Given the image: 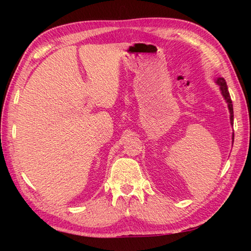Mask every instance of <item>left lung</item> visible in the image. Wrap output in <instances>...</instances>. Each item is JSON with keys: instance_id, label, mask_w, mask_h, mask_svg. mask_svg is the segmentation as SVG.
<instances>
[{"instance_id": "8db88e82", "label": "left lung", "mask_w": 251, "mask_h": 251, "mask_svg": "<svg viewBox=\"0 0 251 251\" xmlns=\"http://www.w3.org/2000/svg\"><path fill=\"white\" fill-rule=\"evenodd\" d=\"M216 83H217L219 86H220V91H222V94L225 97V100H226L227 104H228V108H229V112H230V121H231V124L233 122V108H232V101L230 99V95H229V92H228V87H227V84H226V80L223 77H219L216 80Z\"/></svg>"}]
</instances>
